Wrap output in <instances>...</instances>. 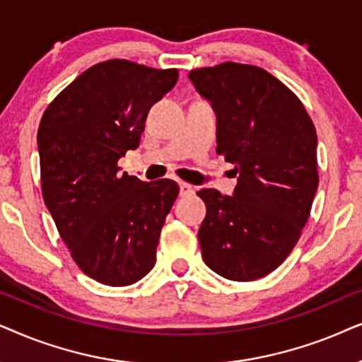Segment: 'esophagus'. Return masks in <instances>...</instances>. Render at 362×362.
<instances>
[{
    "label": "esophagus",
    "instance_id": "esophagus-1",
    "mask_svg": "<svg viewBox=\"0 0 362 362\" xmlns=\"http://www.w3.org/2000/svg\"><path fill=\"white\" fill-rule=\"evenodd\" d=\"M178 189H180V195H184V197L194 194V187L185 184V182H180V184H178Z\"/></svg>",
    "mask_w": 362,
    "mask_h": 362
}]
</instances>
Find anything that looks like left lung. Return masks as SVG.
<instances>
[{
  "label": "left lung",
  "instance_id": "left-lung-1",
  "mask_svg": "<svg viewBox=\"0 0 362 362\" xmlns=\"http://www.w3.org/2000/svg\"><path fill=\"white\" fill-rule=\"evenodd\" d=\"M216 115V153L233 163V195L204 189L202 258L220 276L253 281L285 262L317 190V137L301 100L262 67L223 62L189 72Z\"/></svg>",
  "mask_w": 362,
  "mask_h": 362
}]
</instances>
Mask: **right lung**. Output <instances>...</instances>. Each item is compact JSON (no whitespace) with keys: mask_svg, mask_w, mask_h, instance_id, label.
<instances>
[{"mask_svg":"<svg viewBox=\"0 0 362 362\" xmlns=\"http://www.w3.org/2000/svg\"><path fill=\"white\" fill-rule=\"evenodd\" d=\"M177 79V69L99 62L42 114V199L77 267L104 285L129 286L156 264L178 185L119 173L117 162L139 147L148 110Z\"/></svg>","mask_w":362,"mask_h":362,"instance_id":"obj_1","label":"right lung"}]
</instances>
